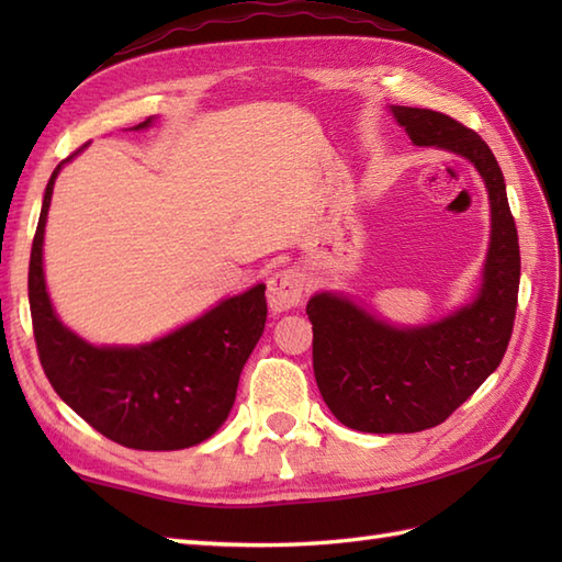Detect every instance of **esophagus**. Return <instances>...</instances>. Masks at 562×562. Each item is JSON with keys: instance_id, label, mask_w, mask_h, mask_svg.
<instances>
[{"instance_id": "34e87169", "label": "esophagus", "mask_w": 562, "mask_h": 562, "mask_svg": "<svg viewBox=\"0 0 562 562\" xmlns=\"http://www.w3.org/2000/svg\"><path fill=\"white\" fill-rule=\"evenodd\" d=\"M304 300V274L300 270H280L268 280V304L274 314L290 312Z\"/></svg>"}]
</instances>
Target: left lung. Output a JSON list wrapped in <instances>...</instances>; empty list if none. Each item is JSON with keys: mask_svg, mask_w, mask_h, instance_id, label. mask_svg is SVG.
<instances>
[{"mask_svg": "<svg viewBox=\"0 0 562 562\" xmlns=\"http://www.w3.org/2000/svg\"><path fill=\"white\" fill-rule=\"evenodd\" d=\"M391 113L415 147L447 149L475 166L491 200V246L475 300L435 324L391 326L336 292L308 300L321 396L342 425L374 435L445 423L495 372L515 326L521 268L505 176L481 135L429 109L391 105Z\"/></svg>", "mask_w": 562, "mask_h": 562, "instance_id": "left-lung-1", "label": "left lung"}]
</instances>
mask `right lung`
<instances>
[{"instance_id": "1", "label": "right lung", "mask_w": 562, "mask_h": 562, "mask_svg": "<svg viewBox=\"0 0 562 562\" xmlns=\"http://www.w3.org/2000/svg\"><path fill=\"white\" fill-rule=\"evenodd\" d=\"M151 123L147 117L133 130ZM79 151L57 164L47 181L31 248L29 302L43 372L71 411L117 445L142 451L195 447L229 417L238 376L266 328V284L222 300L145 345H91L79 338L57 318L43 272L55 178Z\"/></svg>"}]
</instances>
